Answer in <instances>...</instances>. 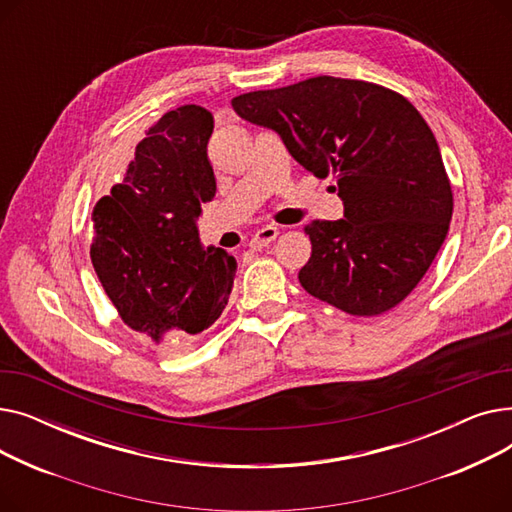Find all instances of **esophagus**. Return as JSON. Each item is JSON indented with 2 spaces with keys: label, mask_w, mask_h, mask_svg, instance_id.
<instances>
[{
  "label": "esophagus",
  "mask_w": 512,
  "mask_h": 512,
  "mask_svg": "<svg viewBox=\"0 0 512 512\" xmlns=\"http://www.w3.org/2000/svg\"><path fill=\"white\" fill-rule=\"evenodd\" d=\"M276 236H278V228H276V226H263V228H259V230L253 234L249 245H251V249H263V247L270 245V242H272Z\"/></svg>",
  "instance_id": "34e87169"
}]
</instances>
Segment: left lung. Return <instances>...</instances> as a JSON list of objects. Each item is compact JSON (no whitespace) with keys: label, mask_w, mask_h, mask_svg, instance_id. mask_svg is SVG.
Returning a JSON list of instances; mask_svg holds the SVG:
<instances>
[{"label":"left lung","mask_w":512,"mask_h":512,"mask_svg":"<svg viewBox=\"0 0 512 512\" xmlns=\"http://www.w3.org/2000/svg\"><path fill=\"white\" fill-rule=\"evenodd\" d=\"M232 107L278 132L313 176H336L344 218L305 228L313 249L301 286L351 315H380L405 301L452 218L440 147L413 103L365 80L315 76L238 95Z\"/></svg>","instance_id":"left-lung-1"}]
</instances>
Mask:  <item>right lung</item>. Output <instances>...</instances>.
Instances as JSON below:
<instances>
[{
  "label": "right lung",
  "mask_w": 512,
  "mask_h": 512,
  "mask_svg": "<svg viewBox=\"0 0 512 512\" xmlns=\"http://www.w3.org/2000/svg\"><path fill=\"white\" fill-rule=\"evenodd\" d=\"M211 132L213 116L201 105L161 116L91 215V261L105 294L128 328L172 346L222 315L238 267L199 238L201 205L215 197Z\"/></svg>",
  "instance_id": "obj_1"
}]
</instances>
